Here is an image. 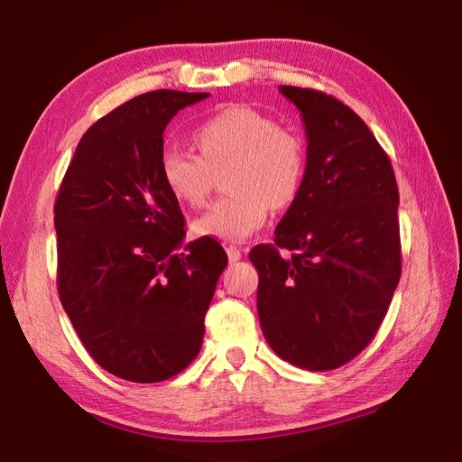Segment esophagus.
Listing matches in <instances>:
<instances>
[{
	"mask_svg": "<svg viewBox=\"0 0 462 462\" xmlns=\"http://www.w3.org/2000/svg\"><path fill=\"white\" fill-rule=\"evenodd\" d=\"M226 254H228V261L230 263H236V261H240V256H242V250L238 248V246H226Z\"/></svg>",
	"mask_w": 462,
	"mask_h": 462,
	"instance_id": "obj_1",
	"label": "esophagus"
}]
</instances>
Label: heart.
<instances>
[{
    "mask_svg": "<svg viewBox=\"0 0 462 462\" xmlns=\"http://www.w3.org/2000/svg\"><path fill=\"white\" fill-rule=\"evenodd\" d=\"M199 152L165 146L159 173L177 201L198 208L212 189V169L230 162L226 198L214 201L198 220V236L245 242L261 230L271 208L297 199L306 177V148L295 132L277 126L261 109L232 104L203 120L193 132Z\"/></svg>",
    "mask_w": 462,
    "mask_h": 462,
    "instance_id": "1",
    "label": "heart"
}]
</instances>
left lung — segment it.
I'll list each match as a JSON object with an SVG mask.
<instances>
[{"mask_svg": "<svg viewBox=\"0 0 462 462\" xmlns=\"http://www.w3.org/2000/svg\"><path fill=\"white\" fill-rule=\"evenodd\" d=\"M279 91L301 114L306 177L275 245L248 254L259 271L256 310L283 361L330 371L374 338L400 283V191L389 156L353 109L316 89Z\"/></svg>", "mask_w": 462, "mask_h": 462, "instance_id": "obj_1", "label": "left lung"}]
</instances>
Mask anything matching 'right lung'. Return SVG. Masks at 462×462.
<instances>
[{
  "label": "right lung",
  "mask_w": 462,
  "mask_h": 462,
  "mask_svg": "<svg viewBox=\"0 0 462 462\" xmlns=\"http://www.w3.org/2000/svg\"><path fill=\"white\" fill-rule=\"evenodd\" d=\"M206 97L159 89L104 116L54 203L60 303L93 361L120 379L165 381L198 356L228 264L214 238L181 250L183 214L159 173L167 124Z\"/></svg>",
  "instance_id": "1"
}]
</instances>
